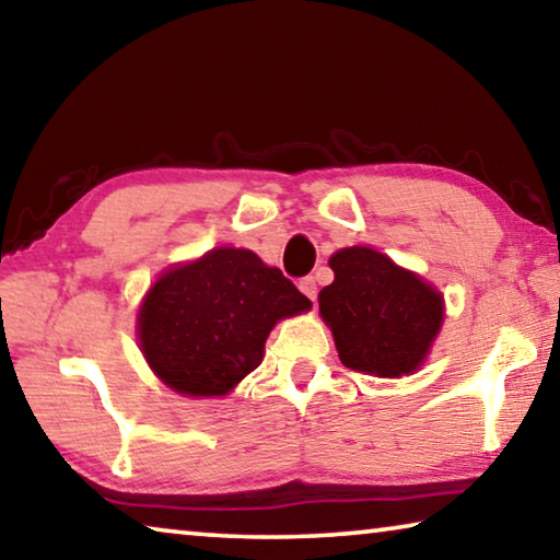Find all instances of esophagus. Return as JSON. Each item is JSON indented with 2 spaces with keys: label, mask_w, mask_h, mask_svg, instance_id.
Returning <instances> with one entry per match:
<instances>
[{
  "label": "esophagus",
  "mask_w": 560,
  "mask_h": 560,
  "mask_svg": "<svg viewBox=\"0 0 560 560\" xmlns=\"http://www.w3.org/2000/svg\"><path fill=\"white\" fill-rule=\"evenodd\" d=\"M299 289L303 291V296H308L311 301H316L318 287H316V279H314V277H303V279L299 281Z\"/></svg>",
  "instance_id": "34e87169"
}]
</instances>
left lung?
<instances>
[{
  "instance_id": "8db88e82",
  "label": "left lung",
  "mask_w": 560,
  "mask_h": 560,
  "mask_svg": "<svg viewBox=\"0 0 560 560\" xmlns=\"http://www.w3.org/2000/svg\"><path fill=\"white\" fill-rule=\"evenodd\" d=\"M330 269L336 279L320 289L318 308L343 365L381 377L417 371L442 326L440 293L368 246L340 249Z\"/></svg>"
}]
</instances>
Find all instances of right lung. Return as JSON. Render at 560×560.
Returning a JSON list of instances; mask_svg holds the SVG:
<instances>
[{
  "label": "right lung",
  "instance_id": "obj_1",
  "mask_svg": "<svg viewBox=\"0 0 560 560\" xmlns=\"http://www.w3.org/2000/svg\"><path fill=\"white\" fill-rule=\"evenodd\" d=\"M308 308L279 269L222 246L155 281L138 316L140 348L173 390L224 395L261 363L273 324Z\"/></svg>",
  "mask_w": 560,
  "mask_h": 560
}]
</instances>
